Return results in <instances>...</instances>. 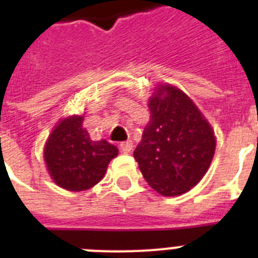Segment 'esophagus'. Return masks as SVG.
Returning <instances> with one entry per match:
<instances>
[{
    "mask_svg": "<svg viewBox=\"0 0 258 258\" xmlns=\"http://www.w3.org/2000/svg\"><path fill=\"white\" fill-rule=\"evenodd\" d=\"M133 142L131 141H127V142H123L120 145V150H121V153H124V154H128L131 153V150H133Z\"/></svg>",
    "mask_w": 258,
    "mask_h": 258,
    "instance_id": "esophagus-1",
    "label": "esophagus"
}]
</instances>
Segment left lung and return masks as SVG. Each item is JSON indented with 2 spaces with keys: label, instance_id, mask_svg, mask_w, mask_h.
<instances>
[{
  "label": "left lung",
  "instance_id": "8db88e82",
  "mask_svg": "<svg viewBox=\"0 0 258 258\" xmlns=\"http://www.w3.org/2000/svg\"><path fill=\"white\" fill-rule=\"evenodd\" d=\"M150 120L134 151L142 175L163 197L182 196L204 178L216 153L214 130L190 97L159 84L149 99Z\"/></svg>",
  "mask_w": 258,
  "mask_h": 258
}]
</instances>
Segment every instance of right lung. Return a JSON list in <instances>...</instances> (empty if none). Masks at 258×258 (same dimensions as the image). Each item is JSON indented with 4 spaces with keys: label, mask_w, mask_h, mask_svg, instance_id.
Instances as JSON below:
<instances>
[{
    "label": "right lung",
    "mask_w": 258,
    "mask_h": 258,
    "mask_svg": "<svg viewBox=\"0 0 258 258\" xmlns=\"http://www.w3.org/2000/svg\"><path fill=\"white\" fill-rule=\"evenodd\" d=\"M84 115L62 117L44 146L50 179L68 191H84L99 183L119 150L105 139L92 141L83 127Z\"/></svg>",
    "instance_id": "1"
}]
</instances>
